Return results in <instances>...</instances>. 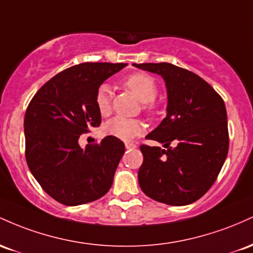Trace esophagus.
I'll return each mask as SVG.
<instances>
[{"label": "esophagus", "mask_w": 253, "mask_h": 253, "mask_svg": "<svg viewBox=\"0 0 253 253\" xmlns=\"http://www.w3.org/2000/svg\"><path fill=\"white\" fill-rule=\"evenodd\" d=\"M126 148L129 150V149H134L136 148V144L134 143H126Z\"/></svg>", "instance_id": "1"}]
</instances>
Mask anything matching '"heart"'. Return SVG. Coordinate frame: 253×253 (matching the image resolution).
I'll return each instance as SVG.
<instances>
[{
    "instance_id": "1",
    "label": "heart",
    "mask_w": 253,
    "mask_h": 253,
    "mask_svg": "<svg viewBox=\"0 0 253 253\" xmlns=\"http://www.w3.org/2000/svg\"><path fill=\"white\" fill-rule=\"evenodd\" d=\"M124 84L136 95V98L144 103L143 109L146 111H153L158 87L155 81L147 74H132L127 76ZM95 106L101 116H107L111 112V88L109 84H104L99 87L95 93ZM104 131L107 135L119 138L122 141H131L136 136H140L144 131V124L138 119H127L115 117L104 126Z\"/></svg>"
}]
</instances>
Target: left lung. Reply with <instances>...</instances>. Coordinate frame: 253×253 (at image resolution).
I'll return each instance as SVG.
<instances>
[{
    "label": "left lung",
    "instance_id": "left-lung-1",
    "mask_svg": "<svg viewBox=\"0 0 253 253\" xmlns=\"http://www.w3.org/2000/svg\"><path fill=\"white\" fill-rule=\"evenodd\" d=\"M132 65L160 75L167 90L166 117L146 136L164 148L140 147V188L148 197L169 206L194 203L211 188L227 158L225 103L208 82L177 65Z\"/></svg>",
    "mask_w": 253,
    "mask_h": 253
}]
</instances>
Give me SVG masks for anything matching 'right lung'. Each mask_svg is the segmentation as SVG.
<instances>
[{"instance_id":"1","label":"right lung","mask_w":253,"mask_h":253,"mask_svg":"<svg viewBox=\"0 0 253 253\" xmlns=\"http://www.w3.org/2000/svg\"><path fill=\"white\" fill-rule=\"evenodd\" d=\"M126 63H81L53 76L25 113L26 161L41 186L57 202L80 206L99 200L113 183L126 152L124 143L106 136L82 149L79 138L101 123L95 93Z\"/></svg>"}]
</instances>
